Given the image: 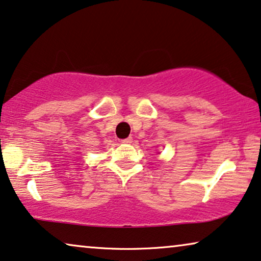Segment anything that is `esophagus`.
<instances>
[{
	"label": "esophagus",
	"instance_id": "esophagus-1",
	"mask_svg": "<svg viewBox=\"0 0 261 261\" xmlns=\"http://www.w3.org/2000/svg\"><path fill=\"white\" fill-rule=\"evenodd\" d=\"M132 141H133V139L132 138H127V139L121 140V142L124 143V145H129V143H132Z\"/></svg>",
	"mask_w": 261,
	"mask_h": 261
}]
</instances>
